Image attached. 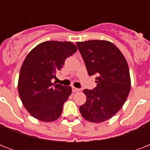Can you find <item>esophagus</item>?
I'll return each mask as SVG.
<instances>
[{
    "instance_id": "1",
    "label": "esophagus",
    "mask_w": 150,
    "mask_h": 150,
    "mask_svg": "<svg viewBox=\"0 0 150 150\" xmlns=\"http://www.w3.org/2000/svg\"><path fill=\"white\" fill-rule=\"evenodd\" d=\"M79 90H80L79 89H77V88H75V87L72 86L73 93H78V92H79Z\"/></svg>"
}]
</instances>
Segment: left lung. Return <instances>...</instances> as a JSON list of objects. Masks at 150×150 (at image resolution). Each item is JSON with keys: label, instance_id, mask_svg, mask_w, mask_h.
<instances>
[{"label": "left lung", "instance_id": "obj_1", "mask_svg": "<svg viewBox=\"0 0 150 150\" xmlns=\"http://www.w3.org/2000/svg\"><path fill=\"white\" fill-rule=\"evenodd\" d=\"M89 75L96 74V87L84 89L86 101L79 111L86 121L100 123L118 112L128 98L131 78L128 63L121 50L107 40L76 43Z\"/></svg>", "mask_w": 150, "mask_h": 150}]
</instances>
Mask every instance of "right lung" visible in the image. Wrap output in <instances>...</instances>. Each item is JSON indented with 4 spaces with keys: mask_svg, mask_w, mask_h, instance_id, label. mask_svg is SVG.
I'll return each instance as SVG.
<instances>
[{
    "mask_svg": "<svg viewBox=\"0 0 150 150\" xmlns=\"http://www.w3.org/2000/svg\"><path fill=\"white\" fill-rule=\"evenodd\" d=\"M77 51L71 42L46 41L40 43L25 58L19 73L18 90L25 108L32 116L44 122L56 121L71 87L51 82L65 59Z\"/></svg>",
    "mask_w": 150,
    "mask_h": 150,
    "instance_id": "obj_1",
    "label": "right lung"
}]
</instances>
